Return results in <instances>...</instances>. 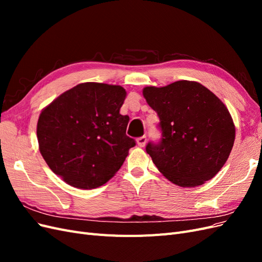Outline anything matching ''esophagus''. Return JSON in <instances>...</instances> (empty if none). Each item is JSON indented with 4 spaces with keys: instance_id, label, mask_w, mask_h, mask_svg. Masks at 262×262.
I'll return each instance as SVG.
<instances>
[{
    "instance_id": "34e87169",
    "label": "esophagus",
    "mask_w": 262,
    "mask_h": 262,
    "mask_svg": "<svg viewBox=\"0 0 262 262\" xmlns=\"http://www.w3.org/2000/svg\"><path fill=\"white\" fill-rule=\"evenodd\" d=\"M146 141H147L146 136H143V137L138 138L137 143H138V145H139L140 147H143V146H145V144H146Z\"/></svg>"
}]
</instances>
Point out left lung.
<instances>
[{
	"instance_id": "8db88e82",
	"label": "left lung",
	"mask_w": 262,
	"mask_h": 262,
	"mask_svg": "<svg viewBox=\"0 0 262 262\" xmlns=\"http://www.w3.org/2000/svg\"><path fill=\"white\" fill-rule=\"evenodd\" d=\"M143 96L160 118L162 139L146 145L158 170L180 187L200 186L215 176L235 141L232 116L221 99L192 81L147 86Z\"/></svg>"
}]
</instances>
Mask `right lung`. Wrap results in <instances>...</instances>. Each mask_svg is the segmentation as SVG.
Listing matches in <instances>:
<instances>
[{
    "instance_id": "1",
    "label": "right lung",
    "mask_w": 262,
    "mask_h": 262,
    "mask_svg": "<svg viewBox=\"0 0 262 262\" xmlns=\"http://www.w3.org/2000/svg\"><path fill=\"white\" fill-rule=\"evenodd\" d=\"M123 87L82 83L55 98L39 116V150L68 185L94 189L115 176L136 141L125 134L130 118L120 115Z\"/></svg>"
}]
</instances>
